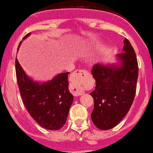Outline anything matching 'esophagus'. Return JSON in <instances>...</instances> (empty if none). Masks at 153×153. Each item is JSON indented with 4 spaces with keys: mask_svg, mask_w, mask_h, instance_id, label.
<instances>
[{
    "mask_svg": "<svg viewBox=\"0 0 153 153\" xmlns=\"http://www.w3.org/2000/svg\"><path fill=\"white\" fill-rule=\"evenodd\" d=\"M88 75V72L86 70H76L74 71L71 86V91L74 96H80L84 94L82 85L84 84V79Z\"/></svg>",
    "mask_w": 153,
    "mask_h": 153,
    "instance_id": "obj_1",
    "label": "esophagus"
}]
</instances>
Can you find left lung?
Listing matches in <instances>:
<instances>
[{"label":"left lung","mask_w":153,"mask_h":153,"mask_svg":"<svg viewBox=\"0 0 153 153\" xmlns=\"http://www.w3.org/2000/svg\"><path fill=\"white\" fill-rule=\"evenodd\" d=\"M123 43V53L117 55V64L97 63L91 70L96 85L90 93L94 103L91 118L100 130L116 126L130 111L136 94L139 72L137 56L127 39Z\"/></svg>","instance_id":"left-lung-1"}]
</instances>
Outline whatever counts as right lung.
<instances>
[{
  "label": "right lung",
  "mask_w": 153,
  "mask_h": 153,
  "mask_svg": "<svg viewBox=\"0 0 153 153\" xmlns=\"http://www.w3.org/2000/svg\"><path fill=\"white\" fill-rule=\"evenodd\" d=\"M30 35V33L23 39ZM15 66L20 96L30 116L46 130L61 129L66 122L74 99L68 90L69 72L58 74L50 81L40 83L27 76L16 58Z\"/></svg>",
  "instance_id": "1"
}]
</instances>
